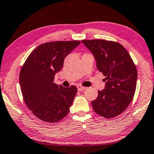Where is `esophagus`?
<instances>
[{"label":"esophagus","instance_id":"esophagus-1","mask_svg":"<svg viewBox=\"0 0 154 154\" xmlns=\"http://www.w3.org/2000/svg\"><path fill=\"white\" fill-rule=\"evenodd\" d=\"M77 87L78 91H84V90L86 89V87H84V86H82V85H77Z\"/></svg>","mask_w":154,"mask_h":154}]
</instances>
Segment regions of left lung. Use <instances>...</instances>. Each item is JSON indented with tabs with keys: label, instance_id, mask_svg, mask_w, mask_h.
<instances>
[{
	"label": "left lung",
	"instance_id": "left-lung-1",
	"mask_svg": "<svg viewBox=\"0 0 154 154\" xmlns=\"http://www.w3.org/2000/svg\"><path fill=\"white\" fill-rule=\"evenodd\" d=\"M91 51L98 70L106 78L105 87L92 101L94 112L106 119L119 115L133 100L137 71L128 51L119 42L105 40H83Z\"/></svg>",
	"mask_w": 154,
	"mask_h": 154
}]
</instances>
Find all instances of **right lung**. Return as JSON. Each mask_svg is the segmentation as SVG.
Masks as SVG:
<instances>
[{"instance_id": "1", "label": "right lung", "mask_w": 154, "mask_h": 154, "mask_svg": "<svg viewBox=\"0 0 154 154\" xmlns=\"http://www.w3.org/2000/svg\"><path fill=\"white\" fill-rule=\"evenodd\" d=\"M80 43L77 40L44 43L30 54L23 65L19 84L23 100L40 120L58 122L69 113L77 88L58 86L54 81L65 58Z\"/></svg>"}]
</instances>
